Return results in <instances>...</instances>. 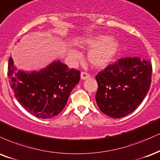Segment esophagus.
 Masks as SVG:
<instances>
[{
  "label": "esophagus",
  "instance_id": "obj_1",
  "mask_svg": "<svg viewBox=\"0 0 160 160\" xmlns=\"http://www.w3.org/2000/svg\"><path fill=\"white\" fill-rule=\"evenodd\" d=\"M90 77H91V76H90V75L87 72H82V73H81V78H82V80L88 79V78H89Z\"/></svg>",
  "mask_w": 160,
  "mask_h": 160
}]
</instances>
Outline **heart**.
<instances>
[{
    "mask_svg": "<svg viewBox=\"0 0 160 160\" xmlns=\"http://www.w3.org/2000/svg\"><path fill=\"white\" fill-rule=\"evenodd\" d=\"M80 46L91 48L88 53V61L97 67H104L112 61L120 48V42L115 39H110L108 36L86 37L82 39ZM69 58L72 62L80 59V53L74 48L69 52Z\"/></svg>",
    "mask_w": 160,
    "mask_h": 160,
    "instance_id": "1",
    "label": "heart"
}]
</instances>
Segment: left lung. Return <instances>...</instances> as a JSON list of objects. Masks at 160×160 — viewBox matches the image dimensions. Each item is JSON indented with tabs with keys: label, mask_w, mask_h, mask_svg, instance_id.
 I'll list each match as a JSON object with an SVG mask.
<instances>
[{
	"label": "left lung",
	"mask_w": 160,
	"mask_h": 160,
	"mask_svg": "<svg viewBox=\"0 0 160 160\" xmlns=\"http://www.w3.org/2000/svg\"><path fill=\"white\" fill-rule=\"evenodd\" d=\"M152 65L139 58H124L96 76V101L101 112L112 118L132 113L147 95L151 83Z\"/></svg>",
	"instance_id": "obj_1"
}]
</instances>
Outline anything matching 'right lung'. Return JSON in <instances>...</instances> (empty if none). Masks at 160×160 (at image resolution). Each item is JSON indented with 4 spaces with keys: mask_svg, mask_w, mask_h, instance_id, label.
<instances>
[{
    "mask_svg": "<svg viewBox=\"0 0 160 160\" xmlns=\"http://www.w3.org/2000/svg\"><path fill=\"white\" fill-rule=\"evenodd\" d=\"M80 74L59 60L39 71L17 70L12 58H9V81L15 97L26 111L42 119L61 112Z\"/></svg>",
    "mask_w": 160,
    "mask_h": 160,
    "instance_id": "right-lung-1",
    "label": "right lung"
}]
</instances>
